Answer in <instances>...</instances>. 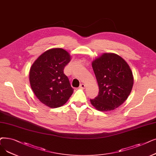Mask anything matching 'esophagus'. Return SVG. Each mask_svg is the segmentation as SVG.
Returning <instances> with one entry per match:
<instances>
[{
	"mask_svg": "<svg viewBox=\"0 0 156 156\" xmlns=\"http://www.w3.org/2000/svg\"><path fill=\"white\" fill-rule=\"evenodd\" d=\"M79 88H80V89H84L85 88V85L83 84V83H82V84L80 85Z\"/></svg>",
	"mask_w": 156,
	"mask_h": 156,
	"instance_id": "34e87169",
	"label": "esophagus"
}]
</instances>
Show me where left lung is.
I'll list each match as a JSON object with an SVG mask.
<instances>
[{"label":"left lung","mask_w":156,"mask_h":156,"mask_svg":"<svg viewBox=\"0 0 156 156\" xmlns=\"http://www.w3.org/2000/svg\"><path fill=\"white\" fill-rule=\"evenodd\" d=\"M92 68L99 85V94L90 99L99 111H111L123 104L131 92L133 73L125 60L115 53H104L95 59Z\"/></svg>","instance_id":"obj_1"}]
</instances>
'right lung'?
Wrapping results in <instances>:
<instances>
[{
    "label": "right lung",
    "mask_w": 156,
    "mask_h": 156,
    "mask_svg": "<svg viewBox=\"0 0 156 156\" xmlns=\"http://www.w3.org/2000/svg\"><path fill=\"white\" fill-rule=\"evenodd\" d=\"M69 53L62 48H53L41 54L34 62L29 73L32 89L41 102L55 108L64 105L73 92L64 73L69 62Z\"/></svg>",
    "instance_id": "obj_1"
}]
</instances>
